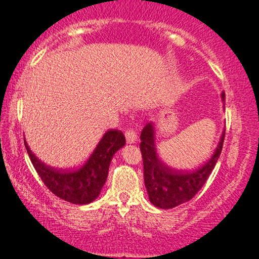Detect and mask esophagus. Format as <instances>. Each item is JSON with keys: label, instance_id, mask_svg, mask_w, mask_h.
Masks as SVG:
<instances>
[{"label": "esophagus", "instance_id": "1", "mask_svg": "<svg viewBox=\"0 0 259 259\" xmlns=\"http://www.w3.org/2000/svg\"><path fill=\"white\" fill-rule=\"evenodd\" d=\"M125 138L127 144H135L138 141V134L134 132V130H129V132L125 133Z\"/></svg>", "mask_w": 259, "mask_h": 259}]
</instances>
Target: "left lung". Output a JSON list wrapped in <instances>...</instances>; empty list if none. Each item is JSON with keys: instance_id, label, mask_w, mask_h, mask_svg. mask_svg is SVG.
I'll return each instance as SVG.
<instances>
[{"instance_id": "obj_1", "label": "left lung", "mask_w": 259, "mask_h": 259, "mask_svg": "<svg viewBox=\"0 0 259 259\" xmlns=\"http://www.w3.org/2000/svg\"><path fill=\"white\" fill-rule=\"evenodd\" d=\"M225 101V94H222ZM225 109V105H223ZM154 123H147L140 135V150L144 160V178L148 198L153 206L169 209L191 200L204 185L222 153L225 130H223L215 150L208 159L192 169H177L168 165L157 151Z\"/></svg>"}]
</instances>
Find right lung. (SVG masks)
<instances>
[{
  "instance_id": "right-lung-1",
  "label": "right lung",
  "mask_w": 259,
  "mask_h": 259,
  "mask_svg": "<svg viewBox=\"0 0 259 259\" xmlns=\"http://www.w3.org/2000/svg\"><path fill=\"white\" fill-rule=\"evenodd\" d=\"M35 170L47 189L57 197L74 204H89L99 197L107 180L109 164L118 150L124 147L125 138L117 129H109L103 134L99 144L88 159L79 167L55 168L38 159L25 141Z\"/></svg>"
}]
</instances>
